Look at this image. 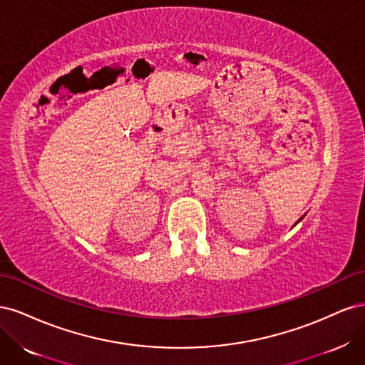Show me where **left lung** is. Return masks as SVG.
<instances>
[{
	"instance_id": "1",
	"label": "left lung",
	"mask_w": 365,
	"mask_h": 365,
	"mask_svg": "<svg viewBox=\"0 0 365 365\" xmlns=\"http://www.w3.org/2000/svg\"><path fill=\"white\" fill-rule=\"evenodd\" d=\"M302 219H303V217H300V219H298V220H297V224H298V222H300V220H302Z\"/></svg>"
}]
</instances>
